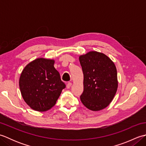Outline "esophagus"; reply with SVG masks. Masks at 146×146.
<instances>
[{"label":"esophagus","mask_w":146,"mask_h":146,"mask_svg":"<svg viewBox=\"0 0 146 146\" xmlns=\"http://www.w3.org/2000/svg\"><path fill=\"white\" fill-rule=\"evenodd\" d=\"M71 85H72V83H70V82H68V83H67V85H66V88H70L71 87Z\"/></svg>","instance_id":"34e87169"}]
</instances>
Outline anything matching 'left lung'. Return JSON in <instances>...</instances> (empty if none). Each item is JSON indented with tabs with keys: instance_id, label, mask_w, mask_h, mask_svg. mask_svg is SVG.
<instances>
[{
	"instance_id": "8db88e82",
	"label": "left lung",
	"mask_w": 146,
	"mask_h": 146,
	"mask_svg": "<svg viewBox=\"0 0 146 146\" xmlns=\"http://www.w3.org/2000/svg\"><path fill=\"white\" fill-rule=\"evenodd\" d=\"M79 60L84 76L80 100L89 110H103L113 100L117 90L115 65L107 55L95 51L80 55Z\"/></svg>"
}]
</instances>
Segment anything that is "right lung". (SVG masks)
<instances>
[{
    "mask_svg": "<svg viewBox=\"0 0 146 146\" xmlns=\"http://www.w3.org/2000/svg\"><path fill=\"white\" fill-rule=\"evenodd\" d=\"M54 62L50 59L37 58L27 64L21 74L19 84L22 97L34 110L51 109L66 87L54 67Z\"/></svg>",
    "mask_w": 146,
    "mask_h": 146,
    "instance_id": "1",
    "label": "right lung"
}]
</instances>
